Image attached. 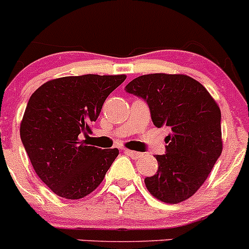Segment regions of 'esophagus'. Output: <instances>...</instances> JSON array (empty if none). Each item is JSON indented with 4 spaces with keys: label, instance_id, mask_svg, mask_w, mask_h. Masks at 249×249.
Here are the masks:
<instances>
[{
    "label": "esophagus",
    "instance_id": "obj_1",
    "mask_svg": "<svg viewBox=\"0 0 249 249\" xmlns=\"http://www.w3.org/2000/svg\"><path fill=\"white\" fill-rule=\"evenodd\" d=\"M125 153L127 154V156H130L131 157V158H134V159H137V158H140V157L142 156L141 153H140V152H136V151H131V149H125Z\"/></svg>",
    "mask_w": 249,
    "mask_h": 249
}]
</instances>
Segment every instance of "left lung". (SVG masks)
Wrapping results in <instances>:
<instances>
[{
	"label": "left lung",
	"mask_w": 249,
	"mask_h": 249,
	"mask_svg": "<svg viewBox=\"0 0 249 249\" xmlns=\"http://www.w3.org/2000/svg\"><path fill=\"white\" fill-rule=\"evenodd\" d=\"M126 92L143 98L165 137V154L156 156L158 170L144 178L149 194L180 203L203 185L223 151L221 113L207 89L183 74H147L130 81Z\"/></svg>",
	"instance_id": "obj_1"
}]
</instances>
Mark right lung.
<instances>
[{"label": "right lung", "instance_id": "add662e5", "mask_svg": "<svg viewBox=\"0 0 249 249\" xmlns=\"http://www.w3.org/2000/svg\"><path fill=\"white\" fill-rule=\"evenodd\" d=\"M126 75L64 76L41 85L31 95L20 139L38 178L57 196L80 199L97 189L118 148L86 146L106 98Z\"/></svg>", "mask_w": 249, "mask_h": 249}]
</instances>
